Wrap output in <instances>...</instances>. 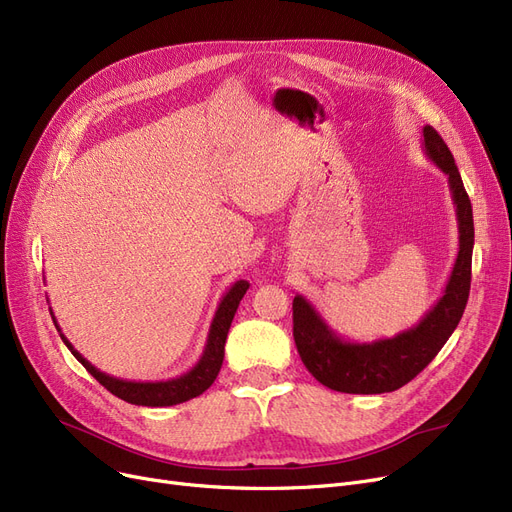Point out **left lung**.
Listing matches in <instances>:
<instances>
[{
    "mask_svg": "<svg viewBox=\"0 0 512 512\" xmlns=\"http://www.w3.org/2000/svg\"><path fill=\"white\" fill-rule=\"evenodd\" d=\"M422 149L447 175L458 217V257L443 295L415 327L375 342H348L304 295L293 299V337L306 369L316 380L337 392L382 394L411 382L456 331L470 293L475 223L472 206L449 147L432 126L422 128Z\"/></svg>",
    "mask_w": 512,
    "mask_h": 512,
    "instance_id": "8db88e82",
    "label": "left lung"
}]
</instances>
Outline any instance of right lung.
I'll use <instances>...</instances> for the list:
<instances>
[{
  "label": "right lung",
  "mask_w": 512,
  "mask_h": 512,
  "mask_svg": "<svg viewBox=\"0 0 512 512\" xmlns=\"http://www.w3.org/2000/svg\"><path fill=\"white\" fill-rule=\"evenodd\" d=\"M246 289H249V282L246 280H236L234 285L227 289V293L219 301L211 329H208L206 346H204L200 361L187 373L173 377V380H164V382H128V380H120V377H113V375L99 371L92 363H88L86 358L78 350H75L73 344L63 335L59 323H56L52 308H50V314H52L56 331L61 333V339L71 350V354L78 358V361L86 367V371L94 377V380H97L101 386H105L111 394H116L118 399L130 403V405L170 407V405H179V403L194 399V396H200L217 380L221 363H223V354H225L227 331H230V327H232L234 314L238 310V304L244 297Z\"/></svg>",
  "instance_id": "obj_1"
}]
</instances>
